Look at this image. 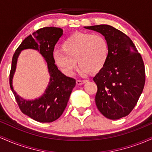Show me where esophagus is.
Masks as SVG:
<instances>
[{
	"label": "esophagus",
	"instance_id": "obj_1",
	"mask_svg": "<svg viewBox=\"0 0 152 152\" xmlns=\"http://www.w3.org/2000/svg\"><path fill=\"white\" fill-rule=\"evenodd\" d=\"M86 82H87L86 80H83V81H81V80H78V81H76V84H77L78 86H80V85L83 84V83H86Z\"/></svg>",
	"mask_w": 152,
	"mask_h": 152
}]
</instances>
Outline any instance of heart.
<instances>
[{"label":"heart","instance_id":"obj_1","mask_svg":"<svg viewBox=\"0 0 152 152\" xmlns=\"http://www.w3.org/2000/svg\"><path fill=\"white\" fill-rule=\"evenodd\" d=\"M109 56L107 40L100 34L75 33L64 41L62 49L54 51L56 64L67 76H73L77 67L81 72L87 74L100 71Z\"/></svg>","mask_w":152,"mask_h":152}]
</instances>
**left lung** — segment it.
Returning a JSON list of instances; mask_svg holds the SVG:
<instances>
[{
    "label": "left lung",
    "instance_id": "left-lung-1",
    "mask_svg": "<svg viewBox=\"0 0 152 152\" xmlns=\"http://www.w3.org/2000/svg\"><path fill=\"white\" fill-rule=\"evenodd\" d=\"M107 40L109 56L104 67L94 77L98 90L95 102L102 114L116 120L133 110L145 83V69L140 53L129 37L109 25L85 26Z\"/></svg>",
    "mask_w": 152,
    "mask_h": 152
}]
</instances>
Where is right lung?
I'll list each match as a JSON object with an SVG mask.
<instances>
[{
  "label": "right lung",
  "mask_w": 152,
  "mask_h": 152,
  "mask_svg": "<svg viewBox=\"0 0 152 152\" xmlns=\"http://www.w3.org/2000/svg\"><path fill=\"white\" fill-rule=\"evenodd\" d=\"M63 35L58 27H45L33 33L23 41L15 50L12 59L10 73V86L20 110L24 114L41 123H50L61 116L67 106L73 88L76 86L74 78L66 76L56 66L53 58L55 45ZM36 50L47 63L50 81L42 96L35 99H26L19 96L12 87V78L17 61L22 50Z\"/></svg>",
  "instance_id": "obj_1"
}]
</instances>
